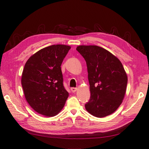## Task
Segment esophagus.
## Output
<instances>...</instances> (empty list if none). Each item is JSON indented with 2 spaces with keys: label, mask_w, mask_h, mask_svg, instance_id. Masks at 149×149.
Returning <instances> with one entry per match:
<instances>
[{
  "label": "esophagus",
  "mask_w": 149,
  "mask_h": 149,
  "mask_svg": "<svg viewBox=\"0 0 149 149\" xmlns=\"http://www.w3.org/2000/svg\"><path fill=\"white\" fill-rule=\"evenodd\" d=\"M77 88H74V87H73V88H71V91H72V92H75V91H76V90H77Z\"/></svg>",
  "instance_id": "esophagus-1"
}]
</instances>
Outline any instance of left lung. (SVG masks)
<instances>
[{
	"label": "left lung",
	"instance_id": "left-lung-1",
	"mask_svg": "<svg viewBox=\"0 0 149 149\" xmlns=\"http://www.w3.org/2000/svg\"><path fill=\"white\" fill-rule=\"evenodd\" d=\"M76 50L86 61L88 73L91 96L85 108L98 118L111 115L122 104L127 88V76L122 63L97 45H79Z\"/></svg>",
	"mask_w": 149,
	"mask_h": 149
}]
</instances>
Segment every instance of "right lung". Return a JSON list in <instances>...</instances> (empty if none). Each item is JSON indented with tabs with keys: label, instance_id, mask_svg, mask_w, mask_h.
I'll return each mask as SVG.
<instances>
[{
	"label": "right lung",
	"instance_id": "right-lung-1",
	"mask_svg": "<svg viewBox=\"0 0 149 149\" xmlns=\"http://www.w3.org/2000/svg\"><path fill=\"white\" fill-rule=\"evenodd\" d=\"M70 48L65 45L47 47L31 56L24 66L21 83L25 97L41 115H58L68 99L61 65Z\"/></svg>",
	"mask_w": 149,
	"mask_h": 149
}]
</instances>
